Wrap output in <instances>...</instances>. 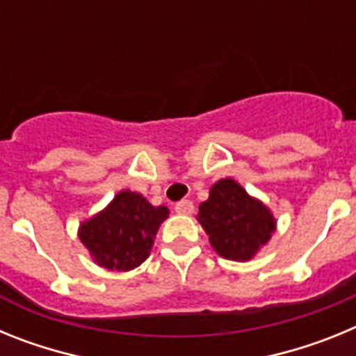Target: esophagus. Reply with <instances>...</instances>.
<instances>
[{
  "label": "esophagus",
  "mask_w": 356,
  "mask_h": 356,
  "mask_svg": "<svg viewBox=\"0 0 356 356\" xmlns=\"http://www.w3.org/2000/svg\"><path fill=\"white\" fill-rule=\"evenodd\" d=\"M175 210L176 213H180V216H191V213L194 212L193 201H188V200L180 201V203H176L175 205Z\"/></svg>",
  "instance_id": "34e87169"
}]
</instances>
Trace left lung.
<instances>
[{"instance_id":"left-lung-1","label":"left lung","mask_w":356,"mask_h":356,"mask_svg":"<svg viewBox=\"0 0 356 356\" xmlns=\"http://www.w3.org/2000/svg\"><path fill=\"white\" fill-rule=\"evenodd\" d=\"M196 219L213 251L237 262L253 259L276 229L271 210L234 178H222L210 187L209 200L200 205Z\"/></svg>"}]
</instances>
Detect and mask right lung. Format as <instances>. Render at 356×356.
Wrapping results in <instances>:
<instances>
[{
    "label": "right lung",
    "instance_id": "add662e5",
    "mask_svg": "<svg viewBox=\"0 0 356 356\" xmlns=\"http://www.w3.org/2000/svg\"><path fill=\"white\" fill-rule=\"evenodd\" d=\"M168 207H153L143 194L121 191L96 216L85 219L78 237L90 259L108 271H131L149 257Z\"/></svg>",
    "mask_w": 356,
    "mask_h": 356
}]
</instances>
